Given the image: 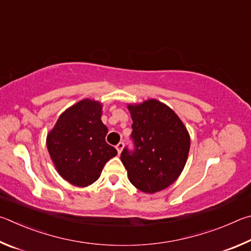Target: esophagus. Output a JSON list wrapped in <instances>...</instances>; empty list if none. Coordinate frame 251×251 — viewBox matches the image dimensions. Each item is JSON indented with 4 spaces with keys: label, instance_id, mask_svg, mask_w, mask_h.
Listing matches in <instances>:
<instances>
[{
    "label": "esophagus",
    "instance_id": "34e87169",
    "mask_svg": "<svg viewBox=\"0 0 251 251\" xmlns=\"http://www.w3.org/2000/svg\"><path fill=\"white\" fill-rule=\"evenodd\" d=\"M123 147H125V144H123V142H119L117 146H116V149H117V151H118L119 154H120V153H121Z\"/></svg>",
    "mask_w": 251,
    "mask_h": 251
}]
</instances>
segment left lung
<instances>
[{
  "label": "left lung",
  "instance_id": "8db88e82",
  "mask_svg": "<svg viewBox=\"0 0 251 251\" xmlns=\"http://www.w3.org/2000/svg\"><path fill=\"white\" fill-rule=\"evenodd\" d=\"M128 109L134 149H123L121 161L138 190L160 192L182 173L190 152V134L177 114L159 100L129 104Z\"/></svg>",
  "mask_w": 251,
  "mask_h": 251
}]
</instances>
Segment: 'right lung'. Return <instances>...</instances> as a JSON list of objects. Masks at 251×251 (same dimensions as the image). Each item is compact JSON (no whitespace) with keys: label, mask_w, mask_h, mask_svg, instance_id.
Segmentation results:
<instances>
[{"label":"right lung","mask_w":251,"mask_h":251,"mask_svg":"<svg viewBox=\"0 0 251 251\" xmlns=\"http://www.w3.org/2000/svg\"><path fill=\"white\" fill-rule=\"evenodd\" d=\"M101 113L102 104L83 99L61 113L47 135V149L57 172L75 186L96 182L104 164L118 154L105 142L108 128Z\"/></svg>","instance_id":"1"}]
</instances>
